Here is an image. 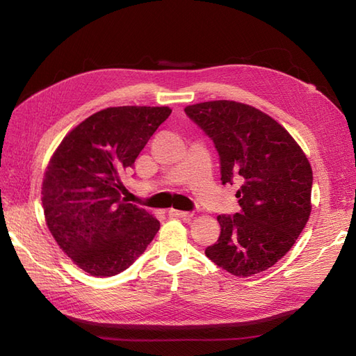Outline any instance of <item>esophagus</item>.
Instances as JSON below:
<instances>
[{
    "label": "esophagus",
    "mask_w": 356,
    "mask_h": 356,
    "mask_svg": "<svg viewBox=\"0 0 356 356\" xmlns=\"http://www.w3.org/2000/svg\"><path fill=\"white\" fill-rule=\"evenodd\" d=\"M169 215L174 218H191L193 213L186 211H178V209H169Z\"/></svg>",
    "instance_id": "obj_1"
}]
</instances>
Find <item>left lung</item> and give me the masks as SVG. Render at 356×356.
Returning a JSON list of instances; mask_svg holds the SVG:
<instances>
[{"instance_id":"left-lung-1","label":"left lung","mask_w":356,"mask_h":356,"mask_svg":"<svg viewBox=\"0 0 356 356\" xmlns=\"http://www.w3.org/2000/svg\"><path fill=\"white\" fill-rule=\"evenodd\" d=\"M215 144L222 184H239L241 212L218 215V241L204 250L234 276L267 270L291 250L310 217L312 168L303 149L270 115L234 101L186 106Z\"/></svg>"}]
</instances>
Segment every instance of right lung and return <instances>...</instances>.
Segmentation results:
<instances>
[{
    "label": "right lung",
    "mask_w": 356,
    "mask_h": 356,
    "mask_svg": "<svg viewBox=\"0 0 356 356\" xmlns=\"http://www.w3.org/2000/svg\"><path fill=\"white\" fill-rule=\"evenodd\" d=\"M169 106H110L86 118L53 153L41 202L47 227L71 260L92 276L120 273L154 239L160 222L126 203L122 178Z\"/></svg>",
    "instance_id": "obj_1"
}]
</instances>
